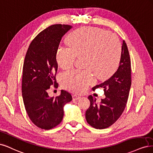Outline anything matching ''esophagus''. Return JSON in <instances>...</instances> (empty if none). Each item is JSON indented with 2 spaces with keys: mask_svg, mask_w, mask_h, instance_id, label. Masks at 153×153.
Returning <instances> with one entry per match:
<instances>
[{
  "mask_svg": "<svg viewBox=\"0 0 153 153\" xmlns=\"http://www.w3.org/2000/svg\"><path fill=\"white\" fill-rule=\"evenodd\" d=\"M80 98H81L80 97H79V96L76 95H72V98H73V100H79V99Z\"/></svg>",
  "mask_w": 153,
  "mask_h": 153,
  "instance_id": "34e87169",
  "label": "esophagus"
}]
</instances>
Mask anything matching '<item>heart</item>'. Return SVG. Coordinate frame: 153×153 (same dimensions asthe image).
Instances as JSON below:
<instances>
[{"mask_svg": "<svg viewBox=\"0 0 153 153\" xmlns=\"http://www.w3.org/2000/svg\"><path fill=\"white\" fill-rule=\"evenodd\" d=\"M67 44H60L56 49L58 65L67 69L74 65L76 56H82L86 67L61 74V85L68 91L85 92L95 81L91 71L98 77L103 79L111 75L119 65L121 44L114 34L107 30L95 27L79 28L68 36Z\"/></svg>", "mask_w": 153, "mask_h": 153, "instance_id": "b5f03b06", "label": "heart"}]
</instances>
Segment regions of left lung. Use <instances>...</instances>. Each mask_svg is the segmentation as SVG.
<instances>
[{
  "mask_svg": "<svg viewBox=\"0 0 153 153\" xmlns=\"http://www.w3.org/2000/svg\"><path fill=\"white\" fill-rule=\"evenodd\" d=\"M131 84V61L127 45L123 41L120 66L109 79L93 88H103L105 98L99 105L91 95L88 97L90 105L86 111L88 124L96 129L109 127L119 119L124 111Z\"/></svg>",
  "mask_w": 153,
  "mask_h": 153,
  "instance_id": "obj_1",
  "label": "left lung"
}]
</instances>
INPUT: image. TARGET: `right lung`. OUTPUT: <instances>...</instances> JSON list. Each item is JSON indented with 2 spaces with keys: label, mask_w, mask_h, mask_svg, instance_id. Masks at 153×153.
<instances>
[{
  "label": "right lung",
  "mask_w": 153,
  "mask_h": 153,
  "mask_svg": "<svg viewBox=\"0 0 153 153\" xmlns=\"http://www.w3.org/2000/svg\"><path fill=\"white\" fill-rule=\"evenodd\" d=\"M72 28L68 25H53L41 32L29 46L25 58L22 91L27 114L39 128L50 130L63 117V106L71 102L69 93L50 97L48 90L57 88L56 51L62 37Z\"/></svg>",
  "instance_id": "right-lung-1"
}]
</instances>
